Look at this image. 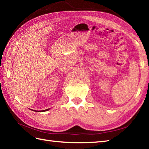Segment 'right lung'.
<instances>
[{"instance_id":"1","label":"right lung","mask_w":149,"mask_h":149,"mask_svg":"<svg viewBox=\"0 0 149 149\" xmlns=\"http://www.w3.org/2000/svg\"><path fill=\"white\" fill-rule=\"evenodd\" d=\"M49 109H45V110H43V111H40V112H43V111H48ZM38 112V111H37Z\"/></svg>"}]
</instances>
